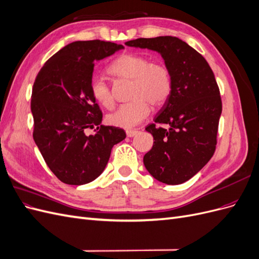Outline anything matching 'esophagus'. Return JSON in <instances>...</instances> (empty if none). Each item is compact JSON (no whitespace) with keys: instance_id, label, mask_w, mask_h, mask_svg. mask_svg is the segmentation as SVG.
I'll return each mask as SVG.
<instances>
[{"instance_id":"obj_1","label":"esophagus","mask_w":259,"mask_h":259,"mask_svg":"<svg viewBox=\"0 0 259 259\" xmlns=\"http://www.w3.org/2000/svg\"><path fill=\"white\" fill-rule=\"evenodd\" d=\"M137 134H138V131H136V130H127V131H126L127 137H134V136L137 135Z\"/></svg>"}]
</instances>
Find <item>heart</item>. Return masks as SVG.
Instances as JSON below:
<instances>
[{
  "label": "heart",
  "instance_id": "1",
  "mask_svg": "<svg viewBox=\"0 0 259 259\" xmlns=\"http://www.w3.org/2000/svg\"><path fill=\"white\" fill-rule=\"evenodd\" d=\"M108 73L117 81L130 82L127 104H123L107 116L109 124L116 127L132 128L144 121L151 111L168 100L173 92V73L163 62L153 61L137 53H125L108 67ZM91 95L96 103L106 109L114 106V96L110 86L100 77L91 81Z\"/></svg>",
  "mask_w": 259,
  "mask_h": 259
}]
</instances>
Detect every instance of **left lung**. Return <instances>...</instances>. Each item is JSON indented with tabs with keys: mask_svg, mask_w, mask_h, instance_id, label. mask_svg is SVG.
Instances as JSON below:
<instances>
[{
	"mask_svg": "<svg viewBox=\"0 0 259 259\" xmlns=\"http://www.w3.org/2000/svg\"><path fill=\"white\" fill-rule=\"evenodd\" d=\"M125 45L159 52L173 73L170 97L146 127L154 142L144 164L159 182L183 184L205 165L216 149L223 105L213 70L200 53L176 36L140 37Z\"/></svg>",
	"mask_w": 259,
	"mask_h": 259,
	"instance_id": "obj_1",
	"label": "left lung"
}]
</instances>
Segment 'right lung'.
<instances>
[{
  "label": "right lung",
  "mask_w": 259,
  "mask_h": 259,
  "mask_svg": "<svg viewBox=\"0 0 259 259\" xmlns=\"http://www.w3.org/2000/svg\"><path fill=\"white\" fill-rule=\"evenodd\" d=\"M123 45L93 40L66 45L38 71L31 95L33 139L60 182L84 185L103 173L112 147L126 137L115 126L100 125L103 112L91 95L95 61ZM96 134L86 136L93 128Z\"/></svg>",
  "instance_id": "obj_1"
}]
</instances>
